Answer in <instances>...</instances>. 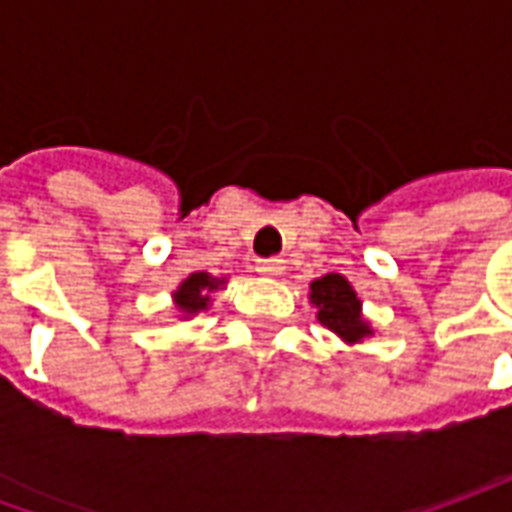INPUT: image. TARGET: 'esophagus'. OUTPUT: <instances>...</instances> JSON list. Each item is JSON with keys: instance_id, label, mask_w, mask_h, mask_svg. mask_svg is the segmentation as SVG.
I'll return each instance as SVG.
<instances>
[{"instance_id": "esophagus-1", "label": "esophagus", "mask_w": 512, "mask_h": 512, "mask_svg": "<svg viewBox=\"0 0 512 512\" xmlns=\"http://www.w3.org/2000/svg\"><path fill=\"white\" fill-rule=\"evenodd\" d=\"M256 270H259L262 276H282V273H285V259H276V256L259 259V262H256Z\"/></svg>"}]
</instances>
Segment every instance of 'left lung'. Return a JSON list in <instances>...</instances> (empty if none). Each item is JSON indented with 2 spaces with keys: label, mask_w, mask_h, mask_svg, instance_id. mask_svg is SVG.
I'll return each instance as SVG.
<instances>
[{
  "label": "left lung",
  "mask_w": 512,
  "mask_h": 512,
  "mask_svg": "<svg viewBox=\"0 0 512 512\" xmlns=\"http://www.w3.org/2000/svg\"><path fill=\"white\" fill-rule=\"evenodd\" d=\"M310 302L319 307L316 313L319 322L327 330H333L342 342L356 344L373 336V330L362 316V299L339 273H327L322 279L310 282Z\"/></svg>",
  "instance_id": "8db88e82"
}]
</instances>
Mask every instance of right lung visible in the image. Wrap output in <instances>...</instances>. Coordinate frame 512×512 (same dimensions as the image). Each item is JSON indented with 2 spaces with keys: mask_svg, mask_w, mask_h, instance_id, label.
<instances>
[{
  "mask_svg": "<svg viewBox=\"0 0 512 512\" xmlns=\"http://www.w3.org/2000/svg\"><path fill=\"white\" fill-rule=\"evenodd\" d=\"M225 285V279H213L210 273H190L182 285L176 287V293H173V302L179 307V313L182 316H196L199 310H207L210 305V293L213 290H219V287Z\"/></svg>",
  "mask_w": 512,
  "mask_h": 512,
  "instance_id": "right-lung-1",
  "label": "right lung"
}]
</instances>
